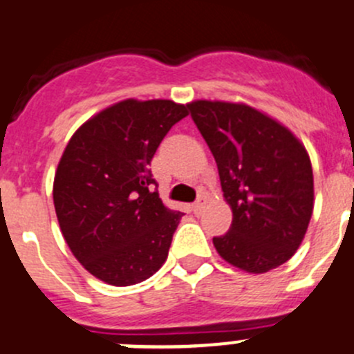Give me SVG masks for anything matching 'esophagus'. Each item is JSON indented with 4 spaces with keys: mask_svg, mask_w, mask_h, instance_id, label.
<instances>
[{
    "mask_svg": "<svg viewBox=\"0 0 354 354\" xmlns=\"http://www.w3.org/2000/svg\"><path fill=\"white\" fill-rule=\"evenodd\" d=\"M205 206H206V198L205 196H199V198L192 203V212H194V215H199V213L205 209Z\"/></svg>",
    "mask_w": 354,
    "mask_h": 354,
    "instance_id": "esophagus-1",
    "label": "esophagus"
}]
</instances>
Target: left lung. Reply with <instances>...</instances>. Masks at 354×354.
I'll return each mask as SVG.
<instances>
[{"label": "left lung", "instance_id": "left-lung-1", "mask_svg": "<svg viewBox=\"0 0 354 354\" xmlns=\"http://www.w3.org/2000/svg\"><path fill=\"white\" fill-rule=\"evenodd\" d=\"M187 108L232 208L229 232L213 237L218 254L251 274L286 263L313 212V172L304 146L246 104L194 101Z\"/></svg>", "mask_w": 354, "mask_h": 354}]
</instances>
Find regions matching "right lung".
Masks as SVG:
<instances>
[{"label":"right lung","instance_id":"obj_1","mask_svg":"<svg viewBox=\"0 0 354 354\" xmlns=\"http://www.w3.org/2000/svg\"><path fill=\"white\" fill-rule=\"evenodd\" d=\"M187 106L127 100L87 120L66 145L53 201L66 244L89 274L111 286L151 277L169 257L180 212L153 189L151 160Z\"/></svg>","mask_w":354,"mask_h":354}]
</instances>
